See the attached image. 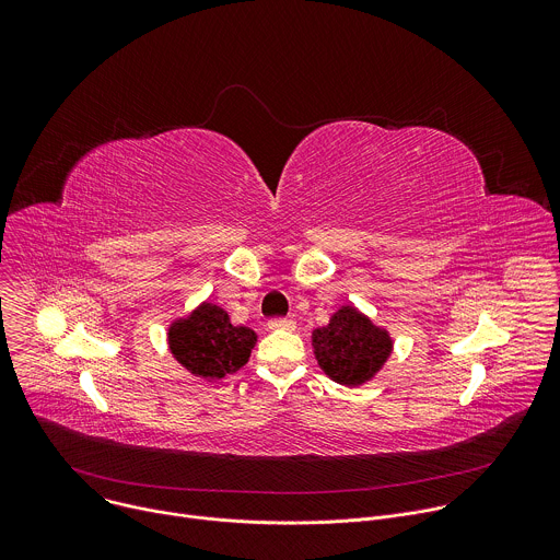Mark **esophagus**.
<instances>
[{
	"instance_id": "34e87169",
	"label": "esophagus",
	"mask_w": 560,
	"mask_h": 560,
	"mask_svg": "<svg viewBox=\"0 0 560 560\" xmlns=\"http://www.w3.org/2000/svg\"><path fill=\"white\" fill-rule=\"evenodd\" d=\"M268 328L270 330H294L296 324L292 322V318H270Z\"/></svg>"
}]
</instances>
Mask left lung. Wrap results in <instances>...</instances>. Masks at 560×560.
Here are the masks:
<instances>
[{"mask_svg":"<svg viewBox=\"0 0 560 560\" xmlns=\"http://www.w3.org/2000/svg\"><path fill=\"white\" fill-rule=\"evenodd\" d=\"M392 337L372 324L352 303L341 305L330 324L312 332V350L318 368L346 387H359L374 378L392 354Z\"/></svg>","mask_w":560,"mask_h":560,"instance_id":"1","label":"left lung"}]
</instances>
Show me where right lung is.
<instances>
[{"label": "right lung", "mask_w": 560, "mask_h": 560, "mask_svg": "<svg viewBox=\"0 0 560 560\" xmlns=\"http://www.w3.org/2000/svg\"><path fill=\"white\" fill-rule=\"evenodd\" d=\"M257 343L246 326H232L223 307L203 301L168 328V348L192 376L221 381L242 370Z\"/></svg>", "instance_id": "1"}]
</instances>
